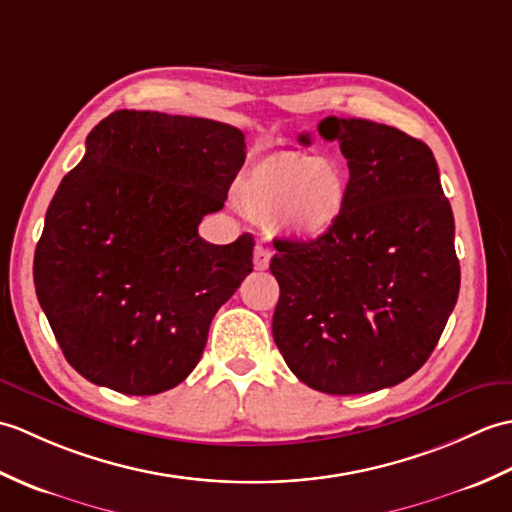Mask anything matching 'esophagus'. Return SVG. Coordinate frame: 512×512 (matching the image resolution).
I'll return each instance as SVG.
<instances>
[{"label":"esophagus","mask_w":512,"mask_h":512,"mask_svg":"<svg viewBox=\"0 0 512 512\" xmlns=\"http://www.w3.org/2000/svg\"><path fill=\"white\" fill-rule=\"evenodd\" d=\"M270 257H273V253H270V250H268L266 246L259 244V246L255 248V255H253L255 268H257V270H266L268 264H270Z\"/></svg>","instance_id":"34e87169"}]
</instances>
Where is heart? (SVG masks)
Returning a JSON list of instances; mask_svg holds the SVG:
<instances>
[{
	"instance_id": "1",
	"label": "heart",
	"mask_w": 512,
	"mask_h": 512,
	"mask_svg": "<svg viewBox=\"0 0 512 512\" xmlns=\"http://www.w3.org/2000/svg\"><path fill=\"white\" fill-rule=\"evenodd\" d=\"M350 180L339 162L303 151H273L242 171L233 189L250 220L277 222L299 239H317L341 220Z\"/></svg>"
}]
</instances>
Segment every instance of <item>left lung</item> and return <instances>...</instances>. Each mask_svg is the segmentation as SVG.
Wrapping results in <instances>:
<instances>
[{
    "label": "left lung",
    "instance_id": "left-lung-1",
    "mask_svg": "<svg viewBox=\"0 0 512 512\" xmlns=\"http://www.w3.org/2000/svg\"><path fill=\"white\" fill-rule=\"evenodd\" d=\"M319 134L341 143L350 193L332 231L275 239L273 336L301 383L369 394L416 374L440 341L460 292L453 211L422 140L336 116Z\"/></svg>",
    "mask_w": 512,
    "mask_h": 512
}]
</instances>
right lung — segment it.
<instances>
[{"label": "right lung", "mask_w": 512, "mask_h": 512, "mask_svg": "<svg viewBox=\"0 0 512 512\" xmlns=\"http://www.w3.org/2000/svg\"><path fill=\"white\" fill-rule=\"evenodd\" d=\"M246 158L237 127L118 110L85 140L35 250V290L63 356L127 396L180 385L220 306L253 273V235L204 242Z\"/></svg>", "instance_id": "obj_1"}]
</instances>
